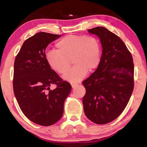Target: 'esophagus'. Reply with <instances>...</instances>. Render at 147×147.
<instances>
[{
    "label": "esophagus",
    "mask_w": 147,
    "mask_h": 147,
    "mask_svg": "<svg viewBox=\"0 0 147 147\" xmlns=\"http://www.w3.org/2000/svg\"><path fill=\"white\" fill-rule=\"evenodd\" d=\"M77 86H78V84H71V86H72V88H76Z\"/></svg>",
    "instance_id": "1"
}]
</instances>
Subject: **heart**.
I'll use <instances>...</instances> for the list:
<instances>
[{
    "label": "heart",
    "instance_id": "1",
    "mask_svg": "<svg viewBox=\"0 0 147 147\" xmlns=\"http://www.w3.org/2000/svg\"><path fill=\"white\" fill-rule=\"evenodd\" d=\"M56 51L46 54L47 63L57 73L63 74L71 65L74 67L63 76L71 83L78 82L88 73L97 68L101 58V45L98 39L92 36L70 34L56 43Z\"/></svg>",
    "mask_w": 147,
    "mask_h": 147
}]
</instances>
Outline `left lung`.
Returning a JSON list of instances; mask_svg holds the SVG:
<instances>
[{"instance_id":"8db88e82","label":"left lung","mask_w":147,"mask_h":147,"mask_svg":"<svg viewBox=\"0 0 147 147\" xmlns=\"http://www.w3.org/2000/svg\"><path fill=\"white\" fill-rule=\"evenodd\" d=\"M102 47L98 67L82 84L86 94L84 111L94 123L104 124L121 115L134 90V65L132 56L121 39L102 26L89 29Z\"/></svg>"}]
</instances>
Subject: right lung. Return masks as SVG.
<instances>
[{"label": "right lung", "mask_w": 147, "mask_h": 147, "mask_svg": "<svg viewBox=\"0 0 147 147\" xmlns=\"http://www.w3.org/2000/svg\"><path fill=\"white\" fill-rule=\"evenodd\" d=\"M61 35L39 32L24 42L14 62L13 92L25 115L33 123L51 126L63 115L72 87L47 63L45 50ZM53 84L57 88L51 90Z\"/></svg>", "instance_id": "obj_1"}]
</instances>
